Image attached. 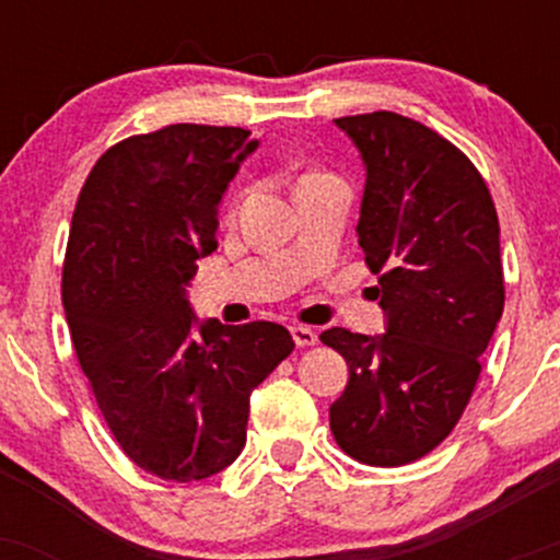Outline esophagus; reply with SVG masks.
<instances>
[{
  "label": "esophagus",
  "instance_id": "34e87169",
  "mask_svg": "<svg viewBox=\"0 0 560 560\" xmlns=\"http://www.w3.org/2000/svg\"><path fill=\"white\" fill-rule=\"evenodd\" d=\"M292 339L298 342V347H313L318 342V334L311 329V326H292Z\"/></svg>",
  "mask_w": 560,
  "mask_h": 560
}]
</instances>
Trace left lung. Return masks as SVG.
Listing matches in <instances>:
<instances>
[{"mask_svg": "<svg viewBox=\"0 0 560 560\" xmlns=\"http://www.w3.org/2000/svg\"><path fill=\"white\" fill-rule=\"evenodd\" d=\"M334 124L365 168L355 231L384 334H320L350 371L331 434L361 464L402 466L453 432L477 387L505 302L498 213L471 160L419 120L378 110Z\"/></svg>", "mask_w": 560, "mask_h": 560, "instance_id": "1", "label": "left lung"}]
</instances>
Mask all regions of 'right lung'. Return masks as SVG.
<instances>
[{
    "label": "right lung",
    "instance_id": "1",
    "mask_svg": "<svg viewBox=\"0 0 560 560\" xmlns=\"http://www.w3.org/2000/svg\"><path fill=\"white\" fill-rule=\"evenodd\" d=\"M260 141L176 124L110 147L70 223L62 305L75 355L124 453L147 474L199 481L247 440L249 395L289 352L271 320H199L186 300L218 247V208Z\"/></svg>",
    "mask_w": 560,
    "mask_h": 560
}]
</instances>
